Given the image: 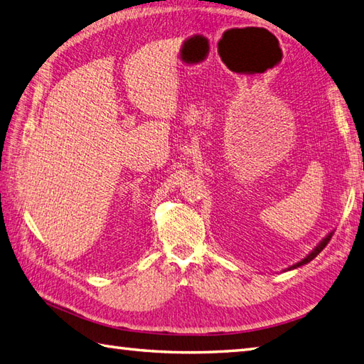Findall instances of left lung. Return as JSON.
Masks as SVG:
<instances>
[{
	"label": "left lung",
	"mask_w": 364,
	"mask_h": 364,
	"mask_svg": "<svg viewBox=\"0 0 364 364\" xmlns=\"http://www.w3.org/2000/svg\"><path fill=\"white\" fill-rule=\"evenodd\" d=\"M331 236H333V231H331V233L326 237V239H323V241L318 245V247H316V249L310 253V255H308V257L305 258V259H301L300 262H297V264H294L292 267H289V269H296V267H299V266H301V264H306V262H310L313 258H316V257H318V255L323 250V249H326V245L330 242V239H331Z\"/></svg>",
	"instance_id": "obj_1"
}]
</instances>
